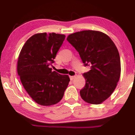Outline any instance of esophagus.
Segmentation results:
<instances>
[{"label":"esophagus","instance_id":"esophagus-1","mask_svg":"<svg viewBox=\"0 0 135 135\" xmlns=\"http://www.w3.org/2000/svg\"><path fill=\"white\" fill-rule=\"evenodd\" d=\"M75 77H76V76H70V78L71 80H74L75 79Z\"/></svg>","mask_w":135,"mask_h":135}]
</instances>
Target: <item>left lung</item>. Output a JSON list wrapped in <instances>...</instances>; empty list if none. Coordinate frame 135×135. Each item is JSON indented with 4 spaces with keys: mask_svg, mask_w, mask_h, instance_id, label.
I'll return each instance as SVG.
<instances>
[{
    "mask_svg": "<svg viewBox=\"0 0 135 135\" xmlns=\"http://www.w3.org/2000/svg\"><path fill=\"white\" fill-rule=\"evenodd\" d=\"M67 40L76 51L84 66L85 86L80 91L88 103L99 104L110 97L117 86L121 73L119 53L109 36L102 32L84 30L71 34Z\"/></svg>",
    "mask_w": 135,
    "mask_h": 135,
    "instance_id": "obj_1",
    "label": "left lung"
}]
</instances>
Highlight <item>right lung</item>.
<instances>
[{
    "instance_id": "1",
    "label": "right lung",
    "mask_w": 135,
    "mask_h": 135,
    "mask_svg": "<svg viewBox=\"0 0 135 135\" xmlns=\"http://www.w3.org/2000/svg\"><path fill=\"white\" fill-rule=\"evenodd\" d=\"M65 38V35L55 33L36 34L20 52L18 74L28 94L41 105L60 101L70 80L68 75L52 71L50 68Z\"/></svg>"
}]
</instances>
